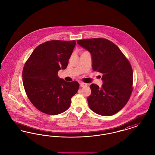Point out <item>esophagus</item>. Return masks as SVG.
I'll return each mask as SVG.
<instances>
[{
	"label": "esophagus",
	"mask_w": 155,
	"mask_h": 155,
	"mask_svg": "<svg viewBox=\"0 0 155 155\" xmlns=\"http://www.w3.org/2000/svg\"><path fill=\"white\" fill-rule=\"evenodd\" d=\"M80 87H82V88H83V87H86L87 86V84L84 83V82H80Z\"/></svg>",
	"instance_id": "obj_1"
}]
</instances>
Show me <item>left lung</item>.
<instances>
[{"mask_svg":"<svg viewBox=\"0 0 155 155\" xmlns=\"http://www.w3.org/2000/svg\"><path fill=\"white\" fill-rule=\"evenodd\" d=\"M91 54L92 69L103 74L101 88L92 84L87 98L89 108L96 114L110 116L121 110L133 91V72L128 59L117 45L103 38L78 40Z\"/></svg>","mask_w":155,"mask_h":155,"instance_id":"8db88e82","label":"left lung"}]
</instances>
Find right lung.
<instances>
[{
    "mask_svg": "<svg viewBox=\"0 0 155 155\" xmlns=\"http://www.w3.org/2000/svg\"><path fill=\"white\" fill-rule=\"evenodd\" d=\"M75 44V41H47L37 46L24 65V89L31 102L42 113L56 115L65 111L78 90V82H67L58 75L66 68Z\"/></svg>",
    "mask_w": 155,
    "mask_h": 155,
    "instance_id": "right-lung-1",
    "label": "right lung"
}]
</instances>
